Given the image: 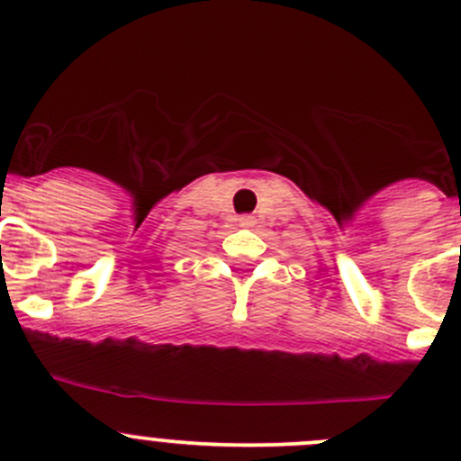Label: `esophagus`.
I'll use <instances>...</instances> for the list:
<instances>
[{
    "label": "esophagus",
    "mask_w": 461,
    "mask_h": 461,
    "mask_svg": "<svg viewBox=\"0 0 461 461\" xmlns=\"http://www.w3.org/2000/svg\"><path fill=\"white\" fill-rule=\"evenodd\" d=\"M239 225L240 227H252L254 225V218L252 216H240L239 218Z\"/></svg>",
    "instance_id": "1"
}]
</instances>
